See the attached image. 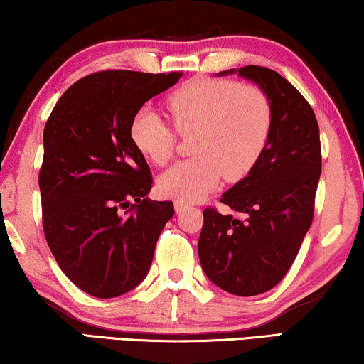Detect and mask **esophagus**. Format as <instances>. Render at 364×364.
<instances>
[{"label": "esophagus", "instance_id": "obj_1", "mask_svg": "<svg viewBox=\"0 0 364 364\" xmlns=\"http://www.w3.org/2000/svg\"><path fill=\"white\" fill-rule=\"evenodd\" d=\"M173 207H176V212L177 213H182L183 210H186V208L188 207L186 202H181V200H176V203H173Z\"/></svg>", "mask_w": 364, "mask_h": 364}]
</instances>
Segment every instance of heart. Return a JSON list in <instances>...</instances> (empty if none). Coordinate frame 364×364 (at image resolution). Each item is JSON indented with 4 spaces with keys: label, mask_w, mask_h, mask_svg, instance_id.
<instances>
[{
    "label": "heart",
    "mask_w": 364,
    "mask_h": 364,
    "mask_svg": "<svg viewBox=\"0 0 364 364\" xmlns=\"http://www.w3.org/2000/svg\"><path fill=\"white\" fill-rule=\"evenodd\" d=\"M173 126L191 134L196 157L177 162L159 177V191L181 202L198 200L222 176L240 181L260 159L272 126V109L258 87L228 79H193L167 99ZM131 139L149 161L164 166L172 157L176 132L151 107L131 122Z\"/></svg>",
    "instance_id": "b5f03b06"
}]
</instances>
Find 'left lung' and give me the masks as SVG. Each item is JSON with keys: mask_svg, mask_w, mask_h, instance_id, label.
Wrapping results in <instances>:
<instances>
[{"mask_svg": "<svg viewBox=\"0 0 364 364\" xmlns=\"http://www.w3.org/2000/svg\"><path fill=\"white\" fill-rule=\"evenodd\" d=\"M260 87L272 126L260 159L220 200L245 218L203 210L198 258L208 280L232 295L272 290L290 270L313 220L321 173L320 127L306 99L277 71L228 69Z\"/></svg>", "mask_w": 364, "mask_h": 364, "instance_id": "1", "label": "left lung"}]
</instances>
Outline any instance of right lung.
<instances>
[{
  "label": "right lung",
  "instance_id": "obj_1",
  "mask_svg": "<svg viewBox=\"0 0 364 364\" xmlns=\"http://www.w3.org/2000/svg\"><path fill=\"white\" fill-rule=\"evenodd\" d=\"M181 76L94 73L63 94L44 126V235L64 275L89 295L134 290L173 215L172 202L147 198L152 177L131 139V122Z\"/></svg>",
  "mask_w": 364,
  "mask_h": 364
}]
</instances>
